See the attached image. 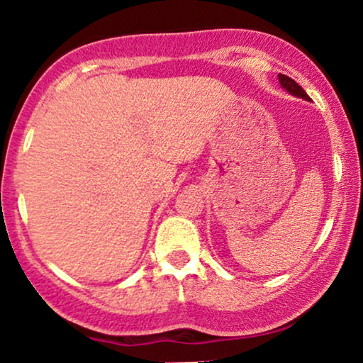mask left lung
<instances>
[{"label": "left lung", "mask_w": 363, "mask_h": 363, "mask_svg": "<svg viewBox=\"0 0 363 363\" xmlns=\"http://www.w3.org/2000/svg\"><path fill=\"white\" fill-rule=\"evenodd\" d=\"M277 79H279L281 87H283L286 92H289L291 96H294V97H301V99H305V101H311V99H310V96H308V94H306L305 91H303V87H301V86H298V84L294 82V80L291 79V77H288V75L279 74V75H277Z\"/></svg>", "instance_id": "obj_1"}]
</instances>
